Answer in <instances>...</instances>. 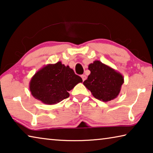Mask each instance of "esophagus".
Masks as SVG:
<instances>
[{"mask_svg":"<svg viewBox=\"0 0 153 153\" xmlns=\"http://www.w3.org/2000/svg\"><path fill=\"white\" fill-rule=\"evenodd\" d=\"M82 80L83 81H84V80H86V76H85V75H82Z\"/></svg>","mask_w":153,"mask_h":153,"instance_id":"obj_1","label":"esophagus"}]
</instances>
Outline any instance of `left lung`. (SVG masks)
<instances>
[{"label":"left lung","instance_id":"1","mask_svg":"<svg viewBox=\"0 0 153 153\" xmlns=\"http://www.w3.org/2000/svg\"><path fill=\"white\" fill-rule=\"evenodd\" d=\"M91 74L83 84L91 92L94 98L108 102L119 94L124 83L123 75L99 60L88 65Z\"/></svg>","mask_w":153,"mask_h":153}]
</instances>
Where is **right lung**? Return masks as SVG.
I'll use <instances>...</instances> for the list:
<instances>
[{"mask_svg": "<svg viewBox=\"0 0 153 153\" xmlns=\"http://www.w3.org/2000/svg\"><path fill=\"white\" fill-rule=\"evenodd\" d=\"M82 79L69 66L59 61L48 64L35 73L29 83L31 94L47 105H54L69 97V91Z\"/></svg>", "mask_w": 153, "mask_h": 153, "instance_id": "add662e5", "label": "right lung"}]
</instances>
